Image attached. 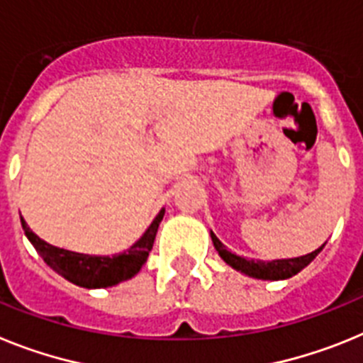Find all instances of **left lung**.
Wrapping results in <instances>:
<instances>
[{
	"instance_id": "left-lung-1",
	"label": "left lung",
	"mask_w": 363,
	"mask_h": 363,
	"mask_svg": "<svg viewBox=\"0 0 363 363\" xmlns=\"http://www.w3.org/2000/svg\"><path fill=\"white\" fill-rule=\"evenodd\" d=\"M212 241L216 250L219 252V256L230 264V267H234L235 270H241V272L248 274L252 277H257V279H286V277H292L294 274H298L299 270H303L314 257L320 254V250L323 248L321 245L318 250L311 252L307 256L301 257H292V259H276V261H269V263H264V261H254V259H245V257H239L232 252L226 250V247L219 239L216 238V234L212 232Z\"/></svg>"
}]
</instances>
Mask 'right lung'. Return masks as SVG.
I'll use <instances>...</instances> for the list:
<instances>
[{"instance_id":"obj_1","label":"right lung","mask_w":363,"mask_h":363,"mask_svg":"<svg viewBox=\"0 0 363 363\" xmlns=\"http://www.w3.org/2000/svg\"><path fill=\"white\" fill-rule=\"evenodd\" d=\"M162 217L164 210H160L159 216L146 230V234L138 239L129 250L116 254L113 257L87 256V254H78V252L52 247V245L38 238L23 219H21V226H23L25 235L33 242L38 254L55 272L64 276L67 281L74 283V285L84 286V289H106V286L125 281L143 269V264L146 263L151 248H153V241H155L157 230H159Z\"/></svg>"}]
</instances>
